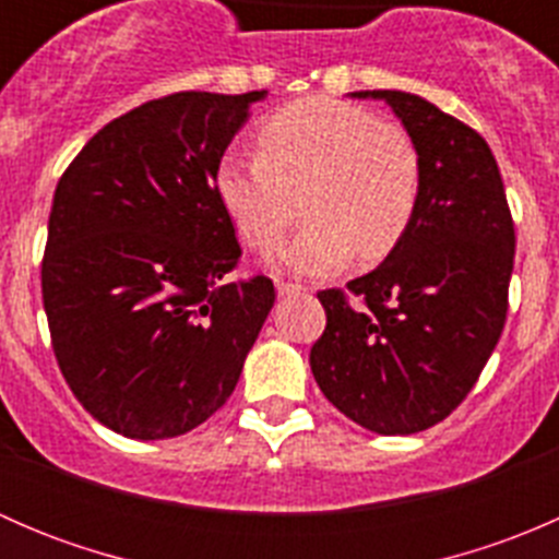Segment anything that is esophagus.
Instances as JSON below:
<instances>
[{
	"mask_svg": "<svg viewBox=\"0 0 559 559\" xmlns=\"http://www.w3.org/2000/svg\"><path fill=\"white\" fill-rule=\"evenodd\" d=\"M275 289H278L281 297H297L306 292V286L295 284V281H278V284H275Z\"/></svg>",
	"mask_w": 559,
	"mask_h": 559,
	"instance_id": "1",
	"label": "esophagus"
}]
</instances>
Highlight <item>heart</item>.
<instances>
[{
	"label": "heart",
	"instance_id": "1",
	"mask_svg": "<svg viewBox=\"0 0 559 559\" xmlns=\"http://www.w3.org/2000/svg\"><path fill=\"white\" fill-rule=\"evenodd\" d=\"M421 194L419 145L400 123L332 97H308L262 121L257 154L227 151L216 197L235 233L270 253L308 218L281 262L302 275L343 270L359 253L386 257L408 229Z\"/></svg>",
	"mask_w": 559,
	"mask_h": 559
}]
</instances>
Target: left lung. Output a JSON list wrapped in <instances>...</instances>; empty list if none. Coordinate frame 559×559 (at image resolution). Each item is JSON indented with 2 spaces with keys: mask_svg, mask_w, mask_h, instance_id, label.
<instances>
[{
  "mask_svg": "<svg viewBox=\"0 0 559 559\" xmlns=\"http://www.w3.org/2000/svg\"><path fill=\"white\" fill-rule=\"evenodd\" d=\"M354 97L384 99L408 129L421 154V194L373 273L319 292L326 326L311 348V370L324 397L365 430L411 436L452 414L498 346L514 218L498 162L476 129L416 94Z\"/></svg>",
  "mask_w": 559,
  "mask_h": 559,
  "instance_id": "1",
  "label": "left lung"
}]
</instances>
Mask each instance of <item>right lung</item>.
<instances>
[{
    "mask_svg": "<svg viewBox=\"0 0 559 559\" xmlns=\"http://www.w3.org/2000/svg\"><path fill=\"white\" fill-rule=\"evenodd\" d=\"M267 92H178L105 123L56 186L43 253L50 346L78 403L159 441L216 414L275 302L227 281L240 246L216 167Z\"/></svg>",
    "mask_w": 559,
    "mask_h": 559,
    "instance_id": "1",
    "label": "right lung"
}]
</instances>
